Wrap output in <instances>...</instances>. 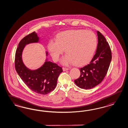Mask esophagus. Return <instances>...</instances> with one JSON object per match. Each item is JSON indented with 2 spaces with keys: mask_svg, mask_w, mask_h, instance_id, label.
<instances>
[{
  "mask_svg": "<svg viewBox=\"0 0 128 128\" xmlns=\"http://www.w3.org/2000/svg\"><path fill=\"white\" fill-rule=\"evenodd\" d=\"M62 70H63V71H65L66 70H69V68H65V67H63L62 68Z\"/></svg>",
  "mask_w": 128,
  "mask_h": 128,
  "instance_id": "obj_1",
  "label": "esophagus"
}]
</instances>
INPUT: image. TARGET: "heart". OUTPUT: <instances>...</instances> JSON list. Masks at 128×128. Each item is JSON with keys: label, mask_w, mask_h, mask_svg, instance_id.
I'll return each instance as SVG.
<instances>
[{"label": "heart", "mask_w": 128, "mask_h": 128, "mask_svg": "<svg viewBox=\"0 0 128 128\" xmlns=\"http://www.w3.org/2000/svg\"><path fill=\"white\" fill-rule=\"evenodd\" d=\"M97 46V37L93 32L74 30L59 33L56 40H50L47 46L55 62L58 60L65 49L66 55L62 58V64L74 63L76 66H82L91 60Z\"/></svg>", "instance_id": "1"}]
</instances>
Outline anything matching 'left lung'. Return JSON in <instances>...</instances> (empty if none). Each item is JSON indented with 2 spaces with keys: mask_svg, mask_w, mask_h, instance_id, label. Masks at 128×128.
I'll return each instance as SVG.
<instances>
[{
  "mask_svg": "<svg viewBox=\"0 0 128 128\" xmlns=\"http://www.w3.org/2000/svg\"><path fill=\"white\" fill-rule=\"evenodd\" d=\"M98 44L96 54L87 65L80 68V77L74 81L82 89H90L99 84L107 74L112 60V52L104 36L97 31Z\"/></svg>",
  "mask_w": 128,
  "mask_h": 128,
  "instance_id": "obj_1",
  "label": "left lung"
}]
</instances>
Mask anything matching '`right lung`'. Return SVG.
I'll use <instances>...</instances> for the list:
<instances>
[{"label": "right lung", "instance_id": "1", "mask_svg": "<svg viewBox=\"0 0 128 128\" xmlns=\"http://www.w3.org/2000/svg\"><path fill=\"white\" fill-rule=\"evenodd\" d=\"M38 40L39 38L35 31L21 40L16 50L15 68L20 77L31 90L46 95L55 88L58 78L63 70L57 64L48 61L40 68L35 70H29L24 65L22 58L24 47L26 44L38 42Z\"/></svg>", "mask_w": 128, "mask_h": 128}]
</instances>
